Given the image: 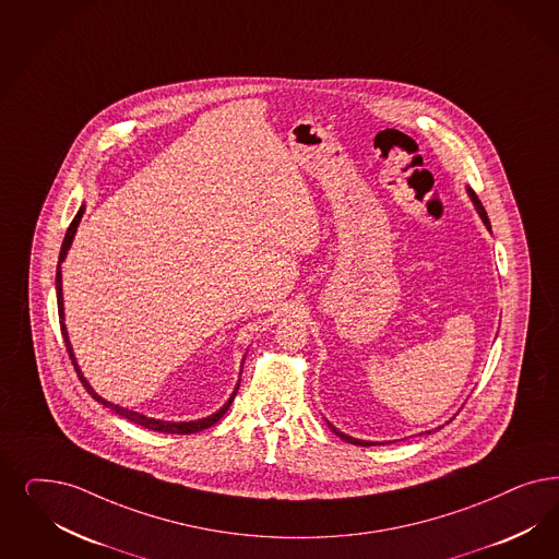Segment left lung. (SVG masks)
Returning a JSON list of instances; mask_svg holds the SVG:
<instances>
[{
    "label": "left lung",
    "instance_id": "obj_1",
    "mask_svg": "<svg viewBox=\"0 0 559 559\" xmlns=\"http://www.w3.org/2000/svg\"><path fill=\"white\" fill-rule=\"evenodd\" d=\"M466 193H468V198H471V202H473V204H475V211L479 212V216H481L483 225H485V227H487V231H491V225H489V218H487V212H485V209H483L481 200H479V198H477V193L473 192V190H471V188H466ZM452 419H454V417H452ZM452 419H450V421H452ZM450 421H448V424H450ZM326 424H328V427H330V431H332V433H336V436H338V438H341V440H345V442L355 443V445H378V443H380V442H367V440H357V438H350V436H347V433H343V431H341V429H336V427H334V425L330 424V421H326ZM438 429H440V427H438ZM425 433H431V431H425Z\"/></svg>",
    "mask_w": 559,
    "mask_h": 559
}]
</instances>
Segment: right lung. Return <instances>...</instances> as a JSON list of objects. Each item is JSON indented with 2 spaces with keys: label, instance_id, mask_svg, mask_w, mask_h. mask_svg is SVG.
<instances>
[{
  "label": "right lung",
  "instance_id": "1",
  "mask_svg": "<svg viewBox=\"0 0 559 559\" xmlns=\"http://www.w3.org/2000/svg\"><path fill=\"white\" fill-rule=\"evenodd\" d=\"M86 211V206L82 204L80 206V211L76 212V216H74V221H72V225L68 227V231H66V237H63V243H61V251H59V262H58V272H56V293H58V311H59V326H61V334H63V343H66V348H68V353H70V359H72V366L76 369L78 378H80V382L82 385L86 388V392L100 403L103 406H107V408H111L114 413H117L119 417H123V419H128V421H132L135 425H142V427H146V429H153V431H160V433H195V431H202V429H209L212 425L216 424L227 411H229V406H231L233 399H235V394H237V390H239V382L235 385V390H233L231 396L227 399V403L221 406L216 413H212L209 417H202V419H193V421H163V419H154V417H146V415H142V413H138V411H132V408H126V406L116 405V403H111V401H107V399H103L100 394L95 392V388L88 384V380L84 378V373H82V369L78 366L76 355H74V348H72V343H70V336H68V328H66V313H63V293H61V262L66 260V255H68V250L72 248V241H74V237H76L78 225H80V221H82V214ZM246 361V359H243ZM243 367V364H241Z\"/></svg>",
  "mask_w": 559,
  "mask_h": 559
}]
</instances>
